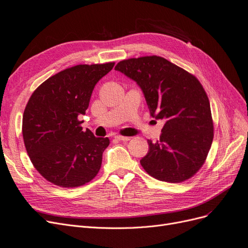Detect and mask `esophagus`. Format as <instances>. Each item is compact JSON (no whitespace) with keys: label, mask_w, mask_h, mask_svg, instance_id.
Instances as JSON below:
<instances>
[{"label":"esophagus","mask_w":248,"mask_h":248,"mask_svg":"<svg viewBox=\"0 0 248 248\" xmlns=\"http://www.w3.org/2000/svg\"><path fill=\"white\" fill-rule=\"evenodd\" d=\"M115 139L117 140H122V141H128L130 140V138H128V136H121V135H117L115 136Z\"/></svg>","instance_id":"34e87169"}]
</instances>
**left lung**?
Instances as JSON below:
<instances>
[{
  "label": "left lung",
  "mask_w": 248,
  "mask_h": 248,
  "mask_svg": "<svg viewBox=\"0 0 248 248\" xmlns=\"http://www.w3.org/2000/svg\"><path fill=\"white\" fill-rule=\"evenodd\" d=\"M115 70L141 89L150 114L163 120L160 140H148L143 169L162 182L181 183L202 167L213 140L210 104L195 76L160 56L130 58Z\"/></svg>",
  "instance_id": "left-lung-1"
}]
</instances>
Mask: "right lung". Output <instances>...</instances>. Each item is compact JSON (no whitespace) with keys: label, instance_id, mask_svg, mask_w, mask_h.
Returning <instances> with one entry per match:
<instances>
[{"label":"right lung","instance_id":"add662e5","mask_svg":"<svg viewBox=\"0 0 248 248\" xmlns=\"http://www.w3.org/2000/svg\"><path fill=\"white\" fill-rule=\"evenodd\" d=\"M114 65H75L50 77L31 94L22 118L23 141L32 165L48 182L76 187L98 173L109 140L83 131L79 116L88 108L96 83Z\"/></svg>","mask_w":248,"mask_h":248}]
</instances>
